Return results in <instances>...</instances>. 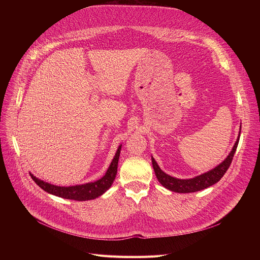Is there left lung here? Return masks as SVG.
I'll return each instance as SVG.
<instances>
[{"label": "left lung", "instance_id": "obj_1", "mask_svg": "<svg viewBox=\"0 0 260 260\" xmlns=\"http://www.w3.org/2000/svg\"><path fill=\"white\" fill-rule=\"evenodd\" d=\"M240 131H241V126H240ZM240 131H239L238 138H237L233 148H232V151L228 155V157L221 163H219L217 167L212 169L211 171H208L207 173L198 175V176L194 177V178L179 179V178H175V177L168 175L167 173H165L159 168L158 163L152 156L153 169L155 171L158 181L166 188H168L175 193H194V192H198V190L204 189V188H207V187L217 183L222 178V176L228 171L232 160H233L234 154L236 152V148H237V145L239 142Z\"/></svg>", "mask_w": 260, "mask_h": 260}]
</instances>
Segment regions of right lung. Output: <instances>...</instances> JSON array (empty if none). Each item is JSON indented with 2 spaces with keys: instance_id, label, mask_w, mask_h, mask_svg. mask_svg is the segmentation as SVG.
<instances>
[{
  "instance_id": "right-lung-1",
  "label": "right lung",
  "mask_w": 260,
  "mask_h": 260,
  "mask_svg": "<svg viewBox=\"0 0 260 260\" xmlns=\"http://www.w3.org/2000/svg\"><path fill=\"white\" fill-rule=\"evenodd\" d=\"M121 146L119 145L117 152L109 165L105 175L100 178L99 180H95L93 182H88L84 184H78V185H71V186H59L54 185L48 182H45L37 178L31 173L30 176L32 180L41 187L44 189L45 192L58 196L64 199H71V200H77V201H86V200H92L98 198L99 196L103 195L106 190L112 186L116 175H117V169H118V161L119 156L121 152Z\"/></svg>"
}]
</instances>
